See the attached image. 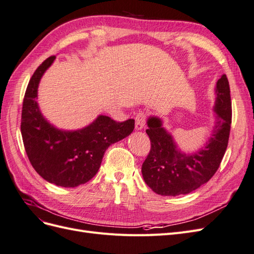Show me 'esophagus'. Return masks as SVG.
<instances>
[{
    "label": "esophagus",
    "mask_w": 254,
    "mask_h": 254,
    "mask_svg": "<svg viewBox=\"0 0 254 254\" xmlns=\"http://www.w3.org/2000/svg\"><path fill=\"white\" fill-rule=\"evenodd\" d=\"M146 119H147V115H146L145 112H139L135 117V129L136 130H141L144 128Z\"/></svg>",
    "instance_id": "esophagus-1"
}]
</instances>
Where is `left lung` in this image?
I'll use <instances>...</instances> for the list:
<instances>
[{"instance_id": "obj_1", "label": "left lung", "mask_w": 254, "mask_h": 254, "mask_svg": "<svg viewBox=\"0 0 254 254\" xmlns=\"http://www.w3.org/2000/svg\"><path fill=\"white\" fill-rule=\"evenodd\" d=\"M216 94L213 134L204 147L193 155H186L177 148L173 136L162 127V121L155 117L148 119L146 133L151 146L142 165V175L155 193L162 196L189 194L217 172L227 149L232 122L231 96L226 75L217 81Z\"/></svg>"}]
</instances>
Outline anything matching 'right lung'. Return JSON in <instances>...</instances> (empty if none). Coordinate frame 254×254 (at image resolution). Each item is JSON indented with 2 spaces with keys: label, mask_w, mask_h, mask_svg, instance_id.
<instances>
[{
  "label": "right lung",
  "mask_w": 254,
  "mask_h": 254,
  "mask_svg": "<svg viewBox=\"0 0 254 254\" xmlns=\"http://www.w3.org/2000/svg\"><path fill=\"white\" fill-rule=\"evenodd\" d=\"M54 60L55 56L45 59L28 82L23 99L21 133L35 171L50 183L75 188L93 178L106 149L133 131L134 120L117 122L99 115L92 124L76 131L51 125L41 114L36 97L42 75Z\"/></svg>",
  "instance_id": "obj_1"
}]
</instances>
